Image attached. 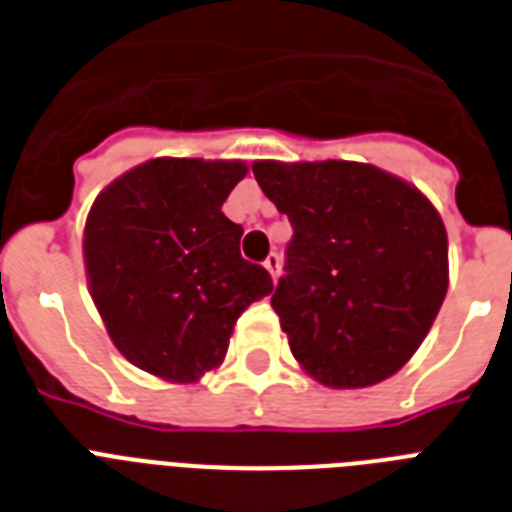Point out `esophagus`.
Returning <instances> with one entry per match:
<instances>
[{"label":"esophagus","mask_w":512,"mask_h":512,"mask_svg":"<svg viewBox=\"0 0 512 512\" xmlns=\"http://www.w3.org/2000/svg\"><path fill=\"white\" fill-rule=\"evenodd\" d=\"M265 270H268L270 273V278H273V281H278V276H281V257L276 255V252H270L268 257H265Z\"/></svg>","instance_id":"34e87169"}]
</instances>
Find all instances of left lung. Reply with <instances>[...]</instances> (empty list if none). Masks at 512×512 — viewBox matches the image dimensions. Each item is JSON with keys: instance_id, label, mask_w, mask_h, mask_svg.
I'll use <instances>...</instances> for the list:
<instances>
[{"instance_id": "left-lung-1", "label": "left lung", "mask_w": 512, "mask_h": 512, "mask_svg": "<svg viewBox=\"0 0 512 512\" xmlns=\"http://www.w3.org/2000/svg\"><path fill=\"white\" fill-rule=\"evenodd\" d=\"M292 220L270 305L299 368L331 389L394 376L434 326L450 284L447 228L429 197L368 162H252Z\"/></svg>"}]
</instances>
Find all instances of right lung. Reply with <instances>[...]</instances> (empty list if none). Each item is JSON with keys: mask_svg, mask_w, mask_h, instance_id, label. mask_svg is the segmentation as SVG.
Instances as JSON below:
<instances>
[{"mask_svg": "<svg viewBox=\"0 0 512 512\" xmlns=\"http://www.w3.org/2000/svg\"><path fill=\"white\" fill-rule=\"evenodd\" d=\"M249 165L155 157L94 199L83 228L89 294L118 352L149 376L197 384L226 357L239 315L273 292L223 215Z\"/></svg>", "mask_w": 512, "mask_h": 512, "instance_id": "1", "label": "right lung"}]
</instances>
